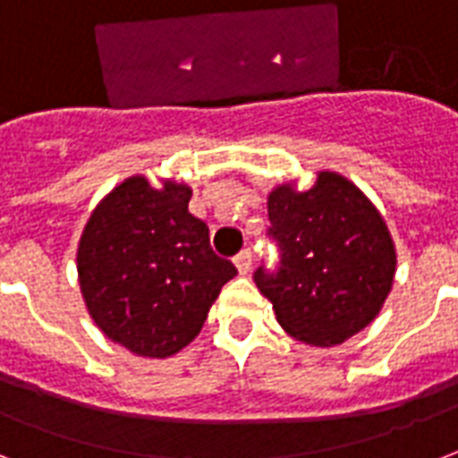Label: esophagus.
<instances>
[{"label": "esophagus", "instance_id": "1", "mask_svg": "<svg viewBox=\"0 0 458 458\" xmlns=\"http://www.w3.org/2000/svg\"><path fill=\"white\" fill-rule=\"evenodd\" d=\"M235 267L240 274H247V271L252 268V252H250V250H242V252L237 254Z\"/></svg>", "mask_w": 458, "mask_h": 458}]
</instances>
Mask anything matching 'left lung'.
Wrapping results in <instances>:
<instances>
[{
	"instance_id": "1",
	"label": "left lung",
	"mask_w": 458,
	"mask_h": 458,
	"mask_svg": "<svg viewBox=\"0 0 458 458\" xmlns=\"http://www.w3.org/2000/svg\"><path fill=\"white\" fill-rule=\"evenodd\" d=\"M276 268L254 284L276 319L310 345H338L365 329L392 291L396 252L386 223L353 182L319 173L312 190L281 184L268 194Z\"/></svg>"
}]
</instances>
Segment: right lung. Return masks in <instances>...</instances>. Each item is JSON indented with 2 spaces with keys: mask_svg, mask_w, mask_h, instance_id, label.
Masks as SVG:
<instances>
[{
  "mask_svg": "<svg viewBox=\"0 0 458 458\" xmlns=\"http://www.w3.org/2000/svg\"><path fill=\"white\" fill-rule=\"evenodd\" d=\"M191 190L146 177L114 187L86 223L79 281L105 336L144 358H167L197 336L218 293L237 274L190 214Z\"/></svg>",
  "mask_w": 458,
  "mask_h": 458,
  "instance_id": "right-lung-1",
  "label": "right lung"
}]
</instances>
